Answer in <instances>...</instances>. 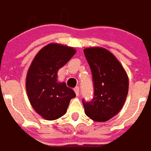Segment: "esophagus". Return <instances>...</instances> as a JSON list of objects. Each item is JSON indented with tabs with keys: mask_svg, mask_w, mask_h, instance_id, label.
Wrapping results in <instances>:
<instances>
[{
	"mask_svg": "<svg viewBox=\"0 0 151 151\" xmlns=\"http://www.w3.org/2000/svg\"><path fill=\"white\" fill-rule=\"evenodd\" d=\"M74 91H75L76 95H77V96H78V94H79V88H78V86L74 88Z\"/></svg>",
	"mask_w": 151,
	"mask_h": 151,
	"instance_id": "esophagus-1",
	"label": "esophagus"
}]
</instances>
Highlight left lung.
Listing matches in <instances>:
<instances>
[{
    "mask_svg": "<svg viewBox=\"0 0 151 151\" xmlns=\"http://www.w3.org/2000/svg\"><path fill=\"white\" fill-rule=\"evenodd\" d=\"M85 56L91 71L94 93L91 101L82 100L85 112L96 122H105L116 115L125 102L129 80L124 67L108 50L86 48Z\"/></svg>",
    "mask_w": 151,
    "mask_h": 151,
    "instance_id": "8db88e82",
    "label": "left lung"
}]
</instances>
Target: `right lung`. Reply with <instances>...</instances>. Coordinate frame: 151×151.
Segmentation results:
<instances>
[{"label": "right lung", "mask_w": 151, "mask_h": 151, "mask_svg": "<svg viewBox=\"0 0 151 151\" xmlns=\"http://www.w3.org/2000/svg\"><path fill=\"white\" fill-rule=\"evenodd\" d=\"M73 47L49 44L42 48L32 62L26 79V88L31 105L47 120L60 118L67 111L74 91L65 82L57 81V73L75 54Z\"/></svg>", "instance_id": "1"}]
</instances>
